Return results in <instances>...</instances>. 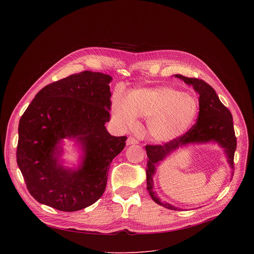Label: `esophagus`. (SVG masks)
<instances>
[{"mask_svg":"<svg viewBox=\"0 0 254 254\" xmlns=\"http://www.w3.org/2000/svg\"><path fill=\"white\" fill-rule=\"evenodd\" d=\"M137 142H138V141H137L135 138L129 136V137L127 139V146H130V144H136Z\"/></svg>","mask_w":254,"mask_h":254,"instance_id":"34e87169","label":"esophagus"}]
</instances>
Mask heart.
Instances as JSON below:
<instances>
[{"label":"heart","mask_w":254,"mask_h":254,"mask_svg":"<svg viewBox=\"0 0 254 254\" xmlns=\"http://www.w3.org/2000/svg\"><path fill=\"white\" fill-rule=\"evenodd\" d=\"M198 113L196 99L171 87L134 89L124 102L117 99L113 115L117 123L130 127L135 118L148 121L151 136L159 142L177 139L187 132Z\"/></svg>","instance_id":"1"}]
</instances>
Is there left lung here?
<instances>
[{
	"label": "left lung",
	"instance_id": "8db88e82",
	"mask_svg": "<svg viewBox=\"0 0 254 254\" xmlns=\"http://www.w3.org/2000/svg\"><path fill=\"white\" fill-rule=\"evenodd\" d=\"M175 77L191 85L199 94V116L197 123L181 137L165 144L146 146L147 164V189L152 199L159 205L170 210H181L180 208L162 202L154 191V176L157 167L174 152L189 144H205L209 142L217 143L223 149L227 163L233 171L234 153L236 150V137L233 128V119L228 108L220 101L215 90L205 81L198 78H189L176 74ZM233 176V173L231 174Z\"/></svg>",
	"mask_w": 254,
	"mask_h": 254
}]
</instances>
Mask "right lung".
Returning a JSON list of instances; mask_svg holds the SVG:
<instances>
[{
    "instance_id": "add662e5",
    "label": "right lung",
    "mask_w": 254,
    "mask_h": 254,
    "mask_svg": "<svg viewBox=\"0 0 254 254\" xmlns=\"http://www.w3.org/2000/svg\"><path fill=\"white\" fill-rule=\"evenodd\" d=\"M113 77L83 71L43 87L19 123L17 164L27 189L39 203L73 212L103 194L112 161L124 150L127 136L107 131ZM64 138L81 151L80 164L65 167Z\"/></svg>"
}]
</instances>
